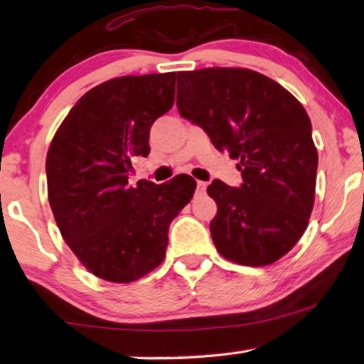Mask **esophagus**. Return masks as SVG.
<instances>
[{"label":"esophagus","mask_w":364,"mask_h":364,"mask_svg":"<svg viewBox=\"0 0 364 364\" xmlns=\"http://www.w3.org/2000/svg\"><path fill=\"white\" fill-rule=\"evenodd\" d=\"M205 189H207V183L205 181H197V193L204 194Z\"/></svg>","instance_id":"obj_1"}]
</instances>
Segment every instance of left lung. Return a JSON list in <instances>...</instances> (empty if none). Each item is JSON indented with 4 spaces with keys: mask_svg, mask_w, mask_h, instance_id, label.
Masks as SVG:
<instances>
[{
    "mask_svg": "<svg viewBox=\"0 0 364 364\" xmlns=\"http://www.w3.org/2000/svg\"><path fill=\"white\" fill-rule=\"evenodd\" d=\"M176 78L180 114L237 159L242 175L241 188L220 180L207 188L218 207L215 247L245 267L274 263L299 242L315 204L310 117L286 88L254 70L210 67Z\"/></svg>",
    "mask_w": 364,
    "mask_h": 364,
    "instance_id": "1",
    "label": "left lung"
}]
</instances>
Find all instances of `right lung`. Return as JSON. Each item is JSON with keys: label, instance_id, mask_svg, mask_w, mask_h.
Returning <instances> with one entry per match:
<instances>
[{"label": "right lung", "instance_id": "add662e5", "mask_svg": "<svg viewBox=\"0 0 364 364\" xmlns=\"http://www.w3.org/2000/svg\"><path fill=\"white\" fill-rule=\"evenodd\" d=\"M175 102V72L107 80L80 97L46 156L48 199L64 241L101 279L133 282L165 258L168 226L196 181L128 184L132 159L147 157L149 132Z\"/></svg>", "mask_w": 364, "mask_h": 364}]
</instances>
